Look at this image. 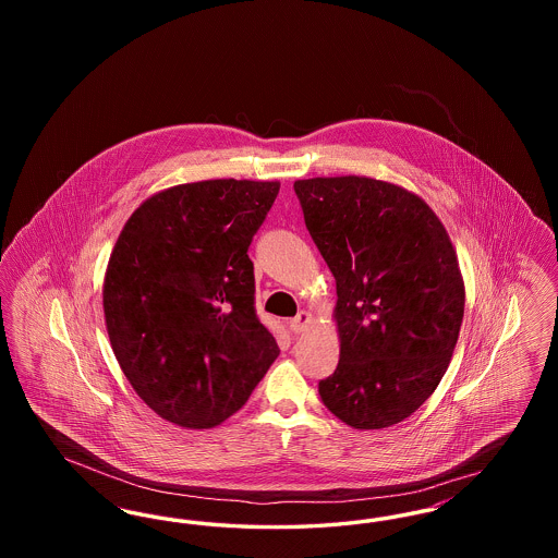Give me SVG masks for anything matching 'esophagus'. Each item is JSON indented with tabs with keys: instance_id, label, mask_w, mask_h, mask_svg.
<instances>
[{
	"instance_id": "obj_1",
	"label": "esophagus",
	"mask_w": 558,
	"mask_h": 558,
	"mask_svg": "<svg viewBox=\"0 0 558 558\" xmlns=\"http://www.w3.org/2000/svg\"><path fill=\"white\" fill-rule=\"evenodd\" d=\"M312 322H314V318H312L310 312H299L296 318L291 319V330L294 335H301V332H305L310 328Z\"/></svg>"
}]
</instances>
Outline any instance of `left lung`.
<instances>
[{
	"label": "left lung",
	"mask_w": 558,
	"mask_h": 558,
	"mask_svg": "<svg viewBox=\"0 0 558 558\" xmlns=\"http://www.w3.org/2000/svg\"><path fill=\"white\" fill-rule=\"evenodd\" d=\"M305 226L337 280L339 366L319 380L345 425L376 430L412 416L450 366L464 280L425 201L366 175L296 180Z\"/></svg>",
	"instance_id": "obj_1"
}]
</instances>
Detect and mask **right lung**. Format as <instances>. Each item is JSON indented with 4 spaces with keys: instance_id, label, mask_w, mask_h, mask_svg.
<instances>
[{
    "instance_id": "add662e5",
    "label": "right lung",
    "mask_w": 558,
    "mask_h": 558,
    "mask_svg": "<svg viewBox=\"0 0 558 558\" xmlns=\"http://www.w3.org/2000/svg\"><path fill=\"white\" fill-rule=\"evenodd\" d=\"M280 182L205 180L167 187L125 221L102 305L114 357L160 418L221 425L280 349L255 316L246 251Z\"/></svg>"
}]
</instances>
